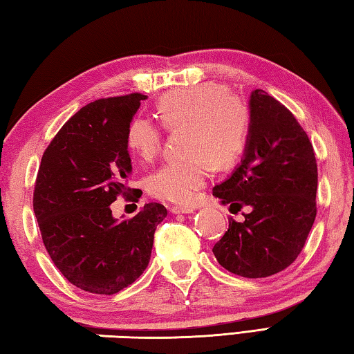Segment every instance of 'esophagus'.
Listing matches in <instances>:
<instances>
[{
  "label": "esophagus",
  "instance_id": "esophagus-1",
  "mask_svg": "<svg viewBox=\"0 0 354 354\" xmlns=\"http://www.w3.org/2000/svg\"><path fill=\"white\" fill-rule=\"evenodd\" d=\"M194 211H195V207H192V206H173L171 207L173 214H190Z\"/></svg>",
  "mask_w": 354,
  "mask_h": 354
}]
</instances>
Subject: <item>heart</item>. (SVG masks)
<instances>
[{"label":"heart","instance_id":"1","mask_svg":"<svg viewBox=\"0 0 354 354\" xmlns=\"http://www.w3.org/2000/svg\"><path fill=\"white\" fill-rule=\"evenodd\" d=\"M158 115L167 129L187 128L185 153L148 178L147 187L156 198L189 205L205 187L209 162L215 167L234 164L245 151L250 137L251 113L241 98L215 82L175 88L158 101ZM127 140L129 148L149 160L162 149L164 129L147 117L131 120Z\"/></svg>","mask_w":354,"mask_h":354}]
</instances>
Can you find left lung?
Returning a JSON list of instances; mask_svg holds the SVG:
<instances>
[{"instance_id":"obj_1","label":"left lung","mask_w":354,"mask_h":354,"mask_svg":"<svg viewBox=\"0 0 354 354\" xmlns=\"http://www.w3.org/2000/svg\"><path fill=\"white\" fill-rule=\"evenodd\" d=\"M250 113L243 159L212 194L237 211H251L243 221L230 220L212 251L227 272L267 278L289 267L306 243L317 215L319 173L313 143L284 104L256 88Z\"/></svg>"}]
</instances>
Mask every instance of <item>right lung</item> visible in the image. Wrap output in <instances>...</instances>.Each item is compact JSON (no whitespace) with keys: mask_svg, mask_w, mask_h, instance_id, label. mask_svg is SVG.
Instances as JSON below:
<instances>
[{"mask_svg":"<svg viewBox=\"0 0 354 354\" xmlns=\"http://www.w3.org/2000/svg\"><path fill=\"white\" fill-rule=\"evenodd\" d=\"M147 97L97 100L81 107L41 156L34 214L51 261L80 289L113 295L145 272L154 231L167 217L148 203L129 220L112 217L117 196H128L133 171L127 131Z\"/></svg>","mask_w":354,"mask_h":354,"instance_id":"obj_1","label":"right lung"}]
</instances>
